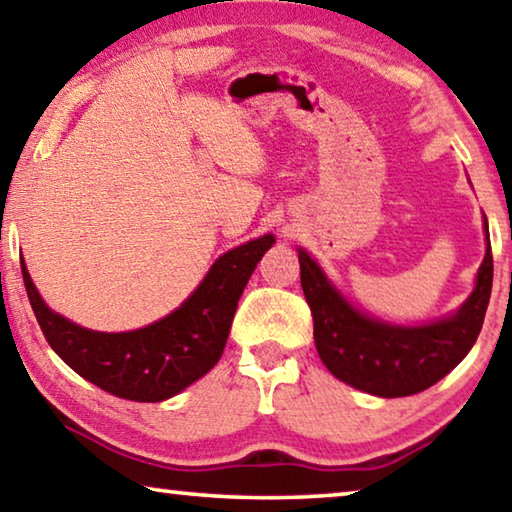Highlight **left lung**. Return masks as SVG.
I'll list each match as a JSON object with an SVG mask.
<instances>
[{
    "instance_id": "8db88e82",
    "label": "left lung",
    "mask_w": 512,
    "mask_h": 512,
    "mask_svg": "<svg viewBox=\"0 0 512 512\" xmlns=\"http://www.w3.org/2000/svg\"><path fill=\"white\" fill-rule=\"evenodd\" d=\"M298 262L321 362L342 383L383 399L424 392L456 369L476 344L490 303L492 248L488 218L485 257L478 266L474 291L456 312L424 326H396L360 312L332 285L307 250L298 248Z\"/></svg>"
}]
</instances>
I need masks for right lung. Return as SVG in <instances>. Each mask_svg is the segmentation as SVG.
Returning <instances> with one entry per match:
<instances>
[{"label":"right lung","mask_w":512,"mask_h":512,"mask_svg":"<svg viewBox=\"0 0 512 512\" xmlns=\"http://www.w3.org/2000/svg\"><path fill=\"white\" fill-rule=\"evenodd\" d=\"M273 234L227 250L184 303L150 326L129 332L81 328L40 298L20 259L38 326L54 353L88 383L127 401L157 403L180 394L221 360L237 303Z\"/></svg>","instance_id":"obj_1"}]
</instances>
